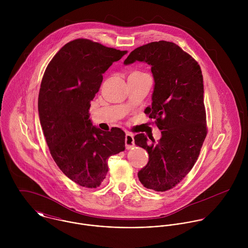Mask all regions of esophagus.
Listing matches in <instances>:
<instances>
[{"label": "esophagus", "mask_w": 248, "mask_h": 248, "mask_svg": "<svg viewBox=\"0 0 248 248\" xmlns=\"http://www.w3.org/2000/svg\"><path fill=\"white\" fill-rule=\"evenodd\" d=\"M125 145L127 150H131L135 146V141H134V136L131 134H127L125 138Z\"/></svg>", "instance_id": "1"}]
</instances>
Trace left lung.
Masks as SVG:
<instances>
[{"mask_svg": "<svg viewBox=\"0 0 248 248\" xmlns=\"http://www.w3.org/2000/svg\"><path fill=\"white\" fill-rule=\"evenodd\" d=\"M136 61L151 65L155 80L152 107L145 113L161 131L157 141L144 134L136 145L149 154L139 172L143 186L157 192L175 187L196 163L207 135L203 77L198 62L172 42L158 41L133 50L125 65Z\"/></svg>", "mask_w": 248, "mask_h": 248, "instance_id": "left-lung-1", "label": "left lung"}]
</instances>
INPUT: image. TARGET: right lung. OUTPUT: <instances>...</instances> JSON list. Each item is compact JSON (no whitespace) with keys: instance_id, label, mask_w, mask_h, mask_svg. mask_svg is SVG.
Here are the masks:
<instances>
[{"instance_id":"obj_1","label":"right lung","mask_w":248,"mask_h":248,"mask_svg":"<svg viewBox=\"0 0 248 248\" xmlns=\"http://www.w3.org/2000/svg\"><path fill=\"white\" fill-rule=\"evenodd\" d=\"M126 53L75 39L54 55L42 78L38 111L50 155L67 177L86 188L100 186L108 158L125 150V133L93 126L89 109L103 73Z\"/></svg>"}]
</instances>
